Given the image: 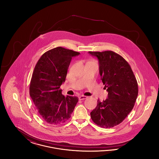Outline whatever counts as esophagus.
<instances>
[{
	"instance_id": "34e87169",
	"label": "esophagus",
	"mask_w": 159,
	"mask_h": 159,
	"mask_svg": "<svg viewBox=\"0 0 159 159\" xmlns=\"http://www.w3.org/2000/svg\"><path fill=\"white\" fill-rule=\"evenodd\" d=\"M87 98H88V97L82 95V96H80V97H79V100H83V99H86Z\"/></svg>"
}]
</instances>
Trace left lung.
Returning <instances> with one entry per match:
<instances>
[{
    "label": "left lung",
    "mask_w": 159,
    "mask_h": 159,
    "mask_svg": "<svg viewBox=\"0 0 159 159\" xmlns=\"http://www.w3.org/2000/svg\"><path fill=\"white\" fill-rule=\"evenodd\" d=\"M88 52L98 58L101 79L108 92V98L98 100L91 119L100 127L113 128L123 121L134 107L138 93L136 78L120 55L111 51Z\"/></svg>",
    "instance_id": "left-lung-1"
}]
</instances>
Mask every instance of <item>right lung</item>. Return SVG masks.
Segmentation results:
<instances>
[{"mask_svg":"<svg viewBox=\"0 0 159 159\" xmlns=\"http://www.w3.org/2000/svg\"><path fill=\"white\" fill-rule=\"evenodd\" d=\"M79 52L57 47L43 53L34 67L30 84V95L40 117L48 123L61 124L71 117L79 98L62 94L73 57Z\"/></svg>","mask_w":159,"mask_h":159,"instance_id":"obj_1","label":"right lung"}]
</instances>
